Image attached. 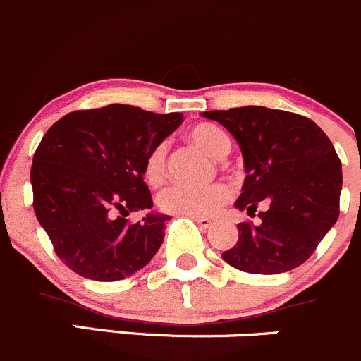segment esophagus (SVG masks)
Wrapping results in <instances>:
<instances>
[{
	"label": "esophagus",
	"instance_id": "1",
	"mask_svg": "<svg viewBox=\"0 0 361 361\" xmlns=\"http://www.w3.org/2000/svg\"><path fill=\"white\" fill-rule=\"evenodd\" d=\"M191 219L195 221V223L200 224V228H203V230H207V228L212 226V219H209V217H198V216H191Z\"/></svg>",
	"mask_w": 361,
	"mask_h": 361
}]
</instances>
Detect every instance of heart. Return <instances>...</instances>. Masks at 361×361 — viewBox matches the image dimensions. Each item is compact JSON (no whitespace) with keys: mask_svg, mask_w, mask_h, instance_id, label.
<instances>
[{"mask_svg":"<svg viewBox=\"0 0 361 361\" xmlns=\"http://www.w3.org/2000/svg\"><path fill=\"white\" fill-rule=\"evenodd\" d=\"M189 138L195 145L214 156L223 158L228 154L231 144L228 135L212 124H198L189 131ZM166 163V145L158 144L147 154L144 163V177L149 184H159L165 177ZM230 198V189L224 184L209 185H189L176 184L163 189L158 196V205L163 212L180 214V216H210L216 212L226 200Z\"/></svg>","mask_w":361,"mask_h":361,"instance_id":"heart-1","label":"heart"}]
</instances>
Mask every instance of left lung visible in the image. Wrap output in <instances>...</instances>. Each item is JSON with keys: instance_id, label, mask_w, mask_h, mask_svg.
I'll list each match as a JSON object with an SVG mask.
<instances>
[{"instance_id": "8db88e82", "label": "left lung", "mask_w": 361, "mask_h": 361, "mask_svg": "<svg viewBox=\"0 0 361 361\" xmlns=\"http://www.w3.org/2000/svg\"><path fill=\"white\" fill-rule=\"evenodd\" d=\"M237 140L245 166L238 210L262 223H240L238 240L224 251L228 265L249 274H283L300 267L337 223L342 166L330 138L307 117L267 106L210 110Z\"/></svg>"}]
</instances>
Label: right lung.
<instances>
[{"mask_svg": "<svg viewBox=\"0 0 361 361\" xmlns=\"http://www.w3.org/2000/svg\"><path fill=\"white\" fill-rule=\"evenodd\" d=\"M182 119L114 103L70 112L49 128L31 166L33 207L68 269L110 283L158 252L170 217L151 210L144 163ZM138 209L149 214L130 225L126 216Z\"/></svg>", "mask_w": 361, "mask_h": 361, "instance_id": "right-lung-1", "label": "right lung"}]
</instances>
